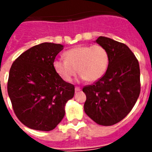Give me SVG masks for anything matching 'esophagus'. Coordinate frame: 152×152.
I'll use <instances>...</instances> for the list:
<instances>
[{
    "instance_id": "34e87169",
    "label": "esophagus",
    "mask_w": 152,
    "mask_h": 152,
    "mask_svg": "<svg viewBox=\"0 0 152 152\" xmlns=\"http://www.w3.org/2000/svg\"><path fill=\"white\" fill-rule=\"evenodd\" d=\"M80 87H75V91H80Z\"/></svg>"
}]
</instances>
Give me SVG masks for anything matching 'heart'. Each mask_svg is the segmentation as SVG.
Returning <instances> with one entry per match:
<instances>
[{
  "mask_svg": "<svg viewBox=\"0 0 152 152\" xmlns=\"http://www.w3.org/2000/svg\"><path fill=\"white\" fill-rule=\"evenodd\" d=\"M64 58L54 60L52 65L66 82H71L77 72L83 80L96 81L106 73L110 61L108 52L100 45L75 47L64 52Z\"/></svg>",
  "mask_w": 152,
  "mask_h": 152,
  "instance_id": "heart-1",
  "label": "heart"
}]
</instances>
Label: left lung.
<instances>
[{
	"label": "left lung",
	"mask_w": 152,
	"mask_h": 152,
	"mask_svg": "<svg viewBox=\"0 0 152 152\" xmlns=\"http://www.w3.org/2000/svg\"><path fill=\"white\" fill-rule=\"evenodd\" d=\"M107 50L108 68L103 77L83 91L87 100L84 109L92 120L112 126L124 119L133 108L141 91L139 61L124 43L100 36L96 40Z\"/></svg>",
	"instance_id": "obj_1"
}]
</instances>
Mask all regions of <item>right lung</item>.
Instances as JSON below:
<instances>
[{"instance_id":"right-lung-1","label":"right lung","mask_w":152,"mask_h":152,"mask_svg":"<svg viewBox=\"0 0 152 152\" xmlns=\"http://www.w3.org/2000/svg\"><path fill=\"white\" fill-rule=\"evenodd\" d=\"M62 49L61 44H39L22 53L10 69L7 92L13 111L32 129H54L75 95V86L63 80L52 65Z\"/></svg>"}]
</instances>
